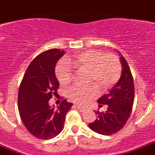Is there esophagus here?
Returning a JSON list of instances; mask_svg holds the SVG:
<instances>
[{
    "label": "esophagus",
    "mask_w": 155,
    "mask_h": 155,
    "mask_svg": "<svg viewBox=\"0 0 155 155\" xmlns=\"http://www.w3.org/2000/svg\"><path fill=\"white\" fill-rule=\"evenodd\" d=\"M74 107L76 108H78V110H80L81 111H83V110H85V107H81V106H79V105H74Z\"/></svg>",
    "instance_id": "esophagus-1"
}]
</instances>
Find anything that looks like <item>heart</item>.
<instances>
[{
    "label": "heart",
    "instance_id": "1",
    "mask_svg": "<svg viewBox=\"0 0 155 155\" xmlns=\"http://www.w3.org/2000/svg\"><path fill=\"white\" fill-rule=\"evenodd\" d=\"M71 65L80 71L89 72V80L95 81L101 90H107L115 84L121 74V66L118 59L112 54L104 55L101 51L90 50L79 54L67 62H62L55 69V74L62 84L67 85L73 80ZM98 95L96 85L86 88L74 86L70 89V100L78 104H84Z\"/></svg>",
    "mask_w": 155,
    "mask_h": 155
}]
</instances>
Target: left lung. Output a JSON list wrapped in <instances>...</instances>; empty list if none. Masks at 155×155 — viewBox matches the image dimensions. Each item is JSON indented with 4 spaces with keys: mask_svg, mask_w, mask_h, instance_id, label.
I'll use <instances>...</instances> for the list:
<instances>
[{
    "mask_svg": "<svg viewBox=\"0 0 155 155\" xmlns=\"http://www.w3.org/2000/svg\"><path fill=\"white\" fill-rule=\"evenodd\" d=\"M121 55L122 71L120 79L107 94L100 97L97 102L101 107L107 104L105 112L95 111L97 118L88 127L92 131L102 135H111L122 129L128 121L134 102V82L128 63Z\"/></svg>",
    "mask_w": 155,
    "mask_h": 155,
    "instance_id": "left-lung-1",
    "label": "left lung"
}]
</instances>
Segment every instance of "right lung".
Masks as SVG:
<instances>
[{
  "instance_id": "right-lung-1",
  "label": "right lung",
  "mask_w": 155,
  "mask_h": 155,
  "mask_svg": "<svg viewBox=\"0 0 155 155\" xmlns=\"http://www.w3.org/2000/svg\"><path fill=\"white\" fill-rule=\"evenodd\" d=\"M64 51L55 48L38 55L29 65L19 86L18 107L23 125L36 138L49 140L61 133L73 104L63 100L57 108L48 101L57 94L55 68Z\"/></svg>"
}]
</instances>
